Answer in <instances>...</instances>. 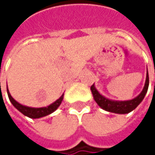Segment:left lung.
<instances>
[{
  "label": "left lung",
  "mask_w": 155,
  "mask_h": 155,
  "mask_svg": "<svg viewBox=\"0 0 155 155\" xmlns=\"http://www.w3.org/2000/svg\"><path fill=\"white\" fill-rule=\"evenodd\" d=\"M148 85H149V76H148V72H147L145 84L142 92L137 98L131 101H110L107 98H105L104 96L99 93V91L94 87V84L91 85V90L95 101L101 108H103L104 110H107L108 112H113V113H117V114H127L134 110L143 100L148 90Z\"/></svg>",
  "instance_id": "obj_1"
}]
</instances>
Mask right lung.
I'll list each match as a JSON object with an SVG mask.
<instances>
[{"label":"right lung","mask_w":155,"mask_h":155,"mask_svg":"<svg viewBox=\"0 0 155 155\" xmlns=\"http://www.w3.org/2000/svg\"><path fill=\"white\" fill-rule=\"evenodd\" d=\"M7 92H8V96L9 99L11 101V102L12 103V105L15 107L18 111H20L23 115L30 117V118H39L42 117L47 116L51 113H53L56 108L60 106V104L62 103V101L64 99V95H62L56 101H54V103H52L51 105L44 107V108H29V107H26L23 106L21 104H19L18 102H17L12 97V95L9 92V90L7 89Z\"/></svg>","instance_id":"1"}]
</instances>
